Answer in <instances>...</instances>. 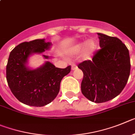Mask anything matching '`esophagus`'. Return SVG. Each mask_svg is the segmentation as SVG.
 Returning a JSON list of instances; mask_svg holds the SVG:
<instances>
[{
  "instance_id": "obj_1",
  "label": "esophagus",
  "mask_w": 135,
  "mask_h": 135,
  "mask_svg": "<svg viewBox=\"0 0 135 135\" xmlns=\"http://www.w3.org/2000/svg\"><path fill=\"white\" fill-rule=\"evenodd\" d=\"M76 68H77V66H76V65H72V66H71V69H72L73 70H75V69H76Z\"/></svg>"
}]
</instances>
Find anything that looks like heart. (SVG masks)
Instances as JSON below:
<instances>
[{"mask_svg":"<svg viewBox=\"0 0 135 135\" xmlns=\"http://www.w3.org/2000/svg\"><path fill=\"white\" fill-rule=\"evenodd\" d=\"M85 47L86 48H85L84 50L83 56H84L85 58L87 59L89 56L91 55L94 52L95 50H96L97 44L94 40H89L87 42H83V43H81L77 45V46H76L74 48L73 51L76 53L80 52L83 50Z\"/></svg>","mask_w":135,"mask_h":135,"instance_id":"1","label":"heart"}]
</instances>
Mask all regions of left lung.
I'll return each instance as SVG.
<instances>
[{"instance_id":"8db88e82","label":"left lung","mask_w":135,"mask_h":135,"mask_svg":"<svg viewBox=\"0 0 135 135\" xmlns=\"http://www.w3.org/2000/svg\"><path fill=\"white\" fill-rule=\"evenodd\" d=\"M99 46L92 60L79 64L83 73L81 92L93 102L103 103L118 96L128 81L131 62L128 48L116 37L98 33Z\"/></svg>"}]
</instances>
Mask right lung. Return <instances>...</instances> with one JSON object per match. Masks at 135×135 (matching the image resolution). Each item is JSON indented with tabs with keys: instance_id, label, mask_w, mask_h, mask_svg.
<instances>
[{
	"instance_id": "right-lung-1",
	"label": "right lung",
	"mask_w": 135,
	"mask_h": 135,
	"mask_svg": "<svg viewBox=\"0 0 135 135\" xmlns=\"http://www.w3.org/2000/svg\"><path fill=\"white\" fill-rule=\"evenodd\" d=\"M50 45L44 39H38L23 42L11 52L6 70L7 81L15 97L23 104L36 107L50 104L59 93L62 78L70 72V66L60 69L50 62L35 70L27 67L31 54L44 52Z\"/></svg>"
}]
</instances>
